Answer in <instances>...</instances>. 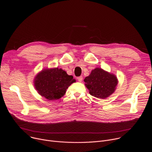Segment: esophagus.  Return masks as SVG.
<instances>
[{
	"mask_svg": "<svg viewBox=\"0 0 152 152\" xmlns=\"http://www.w3.org/2000/svg\"><path fill=\"white\" fill-rule=\"evenodd\" d=\"M77 79H78L79 82H81L82 81V80H83V77L82 76H79V77H77Z\"/></svg>",
	"mask_w": 152,
	"mask_h": 152,
	"instance_id": "1",
	"label": "esophagus"
}]
</instances>
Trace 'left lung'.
Wrapping results in <instances>:
<instances>
[{
  "label": "left lung",
  "instance_id": "8db88e82",
  "mask_svg": "<svg viewBox=\"0 0 152 152\" xmlns=\"http://www.w3.org/2000/svg\"><path fill=\"white\" fill-rule=\"evenodd\" d=\"M89 94L95 97L104 99L112 94L118 84L117 77L100 68L92 70L84 79Z\"/></svg>",
  "mask_w": 152,
  "mask_h": 152
}]
</instances>
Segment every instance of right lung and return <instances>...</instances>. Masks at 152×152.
<instances>
[{
	"instance_id": "1",
	"label": "right lung",
	"mask_w": 152,
	"mask_h": 152,
	"mask_svg": "<svg viewBox=\"0 0 152 152\" xmlns=\"http://www.w3.org/2000/svg\"><path fill=\"white\" fill-rule=\"evenodd\" d=\"M76 80L61 69H46L34 79V86L38 93L48 100L60 98L69 86Z\"/></svg>"
}]
</instances>
